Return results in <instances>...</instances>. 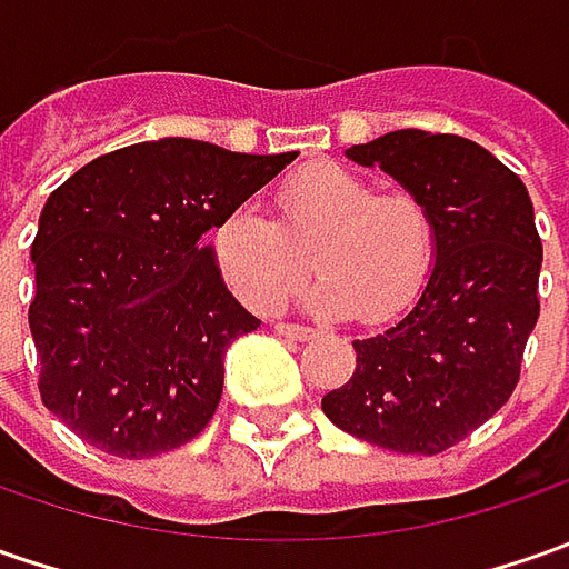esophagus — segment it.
Instances as JSON below:
<instances>
[{"instance_id":"obj_1","label":"esophagus","mask_w":569,"mask_h":569,"mask_svg":"<svg viewBox=\"0 0 569 569\" xmlns=\"http://www.w3.org/2000/svg\"><path fill=\"white\" fill-rule=\"evenodd\" d=\"M274 332H278V336H284V339H295V341H307L317 336L310 326H297V322H278V326H274Z\"/></svg>"}]
</instances>
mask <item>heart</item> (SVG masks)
<instances>
[{"label": "heart", "instance_id": "1", "mask_svg": "<svg viewBox=\"0 0 569 569\" xmlns=\"http://www.w3.org/2000/svg\"><path fill=\"white\" fill-rule=\"evenodd\" d=\"M300 303L319 317L389 322L418 300L437 259L430 208L415 192L377 187L339 164L297 170L278 189V221L240 206L214 230V259L233 295L274 310L303 278Z\"/></svg>", "mask_w": 569, "mask_h": 569}]
</instances>
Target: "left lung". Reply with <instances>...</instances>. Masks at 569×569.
Wrapping results in <instances>:
<instances>
[{"instance_id": "obj_1", "label": "left lung", "mask_w": 569, "mask_h": 569, "mask_svg": "<svg viewBox=\"0 0 569 569\" xmlns=\"http://www.w3.org/2000/svg\"><path fill=\"white\" fill-rule=\"evenodd\" d=\"M345 154L430 208L437 259L399 322L351 341L358 367L322 396V411L363 443L437 456L497 415L519 382L538 322L532 199L510 167L462 136L399 129Z\"/></svg>"}]
</instances>
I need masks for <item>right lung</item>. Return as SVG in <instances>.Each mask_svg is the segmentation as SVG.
<instances>
[{
    "instance_id": "obj_1",
    "label": "right lung",
    "mask_w": 569,
    "mask_h": 569,
    "mask_svg": "<svg viewBox=\"0 0 569 569\" xmlns=\"http://www.w3.org/2000/svg\"><path fill=\"white\" fill-rule=\"evenodd\" d=\"M297 158L158 139L50 192L31 247L40 399L84 443L148 459L202 433L230 341L259 326L206 237Z\"/></svg>"
}]
</instances>
